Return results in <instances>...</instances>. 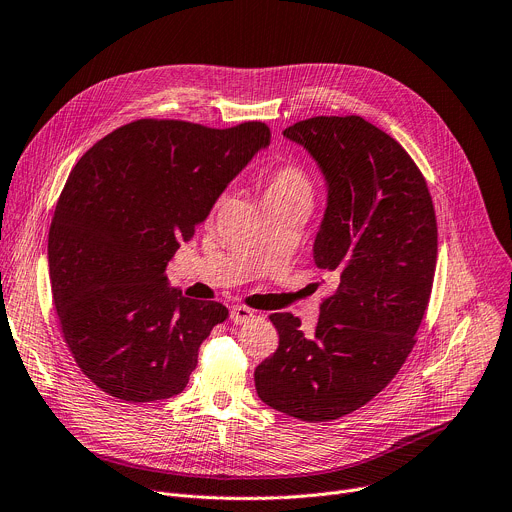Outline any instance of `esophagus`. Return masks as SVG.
Instances as JSON below:
<instances>
[{"instance_id":"obj_1","label":"esophagus","mask_w":512,"mask_h":512,"mask_svg":"<svg viewBox=\"0 0 512 512\" xmlns=\"http://www.w3.org/2000/svg\"><path fill=\"white\" fill-rule=\"evenodd\" d=\"M253 318H255V312L251 308H247V306H232L230 308V320L235 322V324H245V322H249Z\"/></svg>"}]
</instances>
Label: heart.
Wrapping results in <instances>:
<instances>
[{
    "label": "heart",
    "instance_id": "b5f03b06",
    "mask_svg": "<svg viewBox=\"0 0 512 512\" xmlns=\"http://www.w3.org/2000/svg\"><path fill=\"white\" fill-rule=\"evenodd\" d=\"M314 179L300 163H286L273 169L263 181L265 206H292L300 204L312 208L314 202ZM222 198L214 204L220 206Z\"/></svg>",
    "mask_w": 512,
    "mask_h": 512
}]
</instances>
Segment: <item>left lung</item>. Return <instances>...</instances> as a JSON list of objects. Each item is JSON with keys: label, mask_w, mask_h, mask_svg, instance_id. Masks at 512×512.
Here are the masks:
<instances>
[{"label": "left lung", "mask_w": 512, "mask_h": 512, "mask_svg": "<svg viewBox=\"0 0 512 512\" xmlns=\"http://www.w3.org/2000/svg\"><path fill=\"white\" fill-rule=\"evenodd\" d=\"M327 181L314 263L337 290L314 335L275 312L280 345L255 369L259 398L308 423L335 421L380 394L412 351L437 265L427 181L398 141L361 116H314L284 130Z\"/></svg>", "instance_id": "left-lung-1"}]
</instances>
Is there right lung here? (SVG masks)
Instances as JSON below:
<instances>
[{
	"mask_svg": "<svg viewBox=\"0 0 512 512\" xmlns=\"http://www.w3.org/2000/svg\"><path fill=\"white\" fill-rule=\"evenodd\" d=\"M269 138L263 122L145 118L73 167L49 230L51 292L69 351L106 394L155 402L188 386L228 310L169 288L165 267Z\"/></svg>",
	"mask_w": 512,
	"mask_h": 512,
	"instance_id": "1",
	"label": "right lung"
}]
</instances>
